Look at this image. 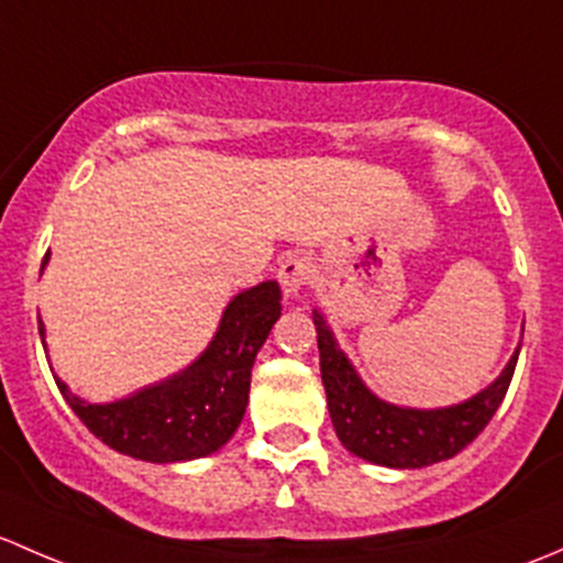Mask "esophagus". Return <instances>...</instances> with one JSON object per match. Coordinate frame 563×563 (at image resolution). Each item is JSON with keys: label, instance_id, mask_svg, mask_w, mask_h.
I'll return each mask as SVG.
<instances>
[{"label": "esophagus", "instance_id": "1", "mask_svg": "<svg viewBox=\"0 0 563 563\" xmlns=\"http://www.w3.org/2000/svg\"><path fill=\"white\" fill-rule=\"evenodd\" d=\"M311 274H314V265L309 257H300V254H289L282 260L279 265V284L287 298H298L303 292V287L309 284Z\"/></svg>", "mask_w": 563, "mask_h": 563}]
</instances>
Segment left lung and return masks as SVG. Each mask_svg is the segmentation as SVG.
I'll list each match as a JSON object with an SVG mask.
<instances>
[{"mask_svg":"<svg viewBox=\"0 0 563 563\" xmlns=\"http://www.w3.org/2000/svg\"><path fill=\"white\" fill-rule=\"evenodd\" d=\"M320 346L322 385L335 437L352 455L376 466L422 468L448 461L483 433L512 382L518 352L501 374L468 401L442 409H409L382 401L363 385L350 357L339 350L335 335L320 311H311Z\"/></svg>","mask_w":563,"mask_h":563,"instance_id":"obj_1","label":"left lung"}]
</instances>
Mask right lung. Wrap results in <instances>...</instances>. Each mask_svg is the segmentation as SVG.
<instances>
[{"instance_id":"obj_1","label":"right lung","mask_w":563,"mask_h":563,"mask_svg":"<svg viewBox=\"0 0 563 563\" xmlns=\"http://www.w3.org/2000/svg\"><path fill=\"white\" fill-rule=\"evenodd\" d=\"M48 254L43 260V268ZM282 317V289L263 282L235 295L192 366L110 404H89L56 379L69 409L97 439L137 461L178 463L217 453L241 426L260 346ZM40 339L45 324L37 317ZM45 346V341H43Z\"/></svg>"}]
</instances>
